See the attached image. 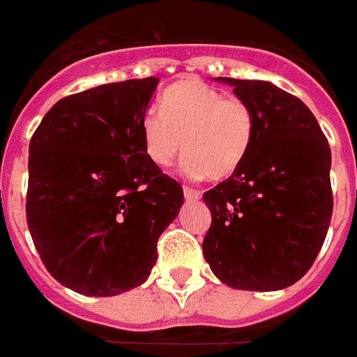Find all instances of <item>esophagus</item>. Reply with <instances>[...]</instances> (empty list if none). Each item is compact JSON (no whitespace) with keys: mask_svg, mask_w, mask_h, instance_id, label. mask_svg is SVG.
<instances>
[{"mask_svg":"<svg viewBox=\"0 0 357 357\" xmlns=\"http://www.w3.org/2000/svg\"><path fill=\"white\" fill-rule=\"evenodd\" d=\"M183 192L186 200H198V198H200V190H196V188H188V186H184Z\"/></svg>","mask_w":357,"mask_h":357,"instance_id":"esophagus-1","label":"esophagus"}]
</instances>
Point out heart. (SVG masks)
<instances>
[{
  "label": "heart",
  "mask_w": 357,
  "mask_h": 357,
  "mask_svg": "<svg viewBox=\"0 0 357 357\" xmlns=\"http://www.w3.org/2000/svg\"><path fill=\"white\" fill-rule=\"evenodd\" d=\"M253 128L255 117L243 100L200 80H183L162 94L161 109L141 117V139L157 167H169L183 149L188 176L226 181L245 161Z\"/></svg>",
  "instance_id": "obj_1"
}]
</instances>
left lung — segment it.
Masks as SVG:
<instances>
[{"label":"left lung","instance_id":"left-lung-1","mask_svg":"<svg viewBox=\"0 0 357 357\" xmlns=\"http://www.w3.org/2000/svg\"><path fill=\"white\" fill-rule=\"evenodd\" d=\"M214 80L251 107L255 128L243 165L202 196L212 212L204 259L231 289H287L312 267L328 231V141L312 112L275 84Z\"/></svg>","mask_w":357,"mask_h":357}]
</instances>
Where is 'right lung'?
Returning <instances> with one entry per match:
<instances>
[{
  "mask_svg": "<svg viewBox=\"0 0 357 357\" xmlns=\"http://www.w3.org/2000/svg\"><path fill=\"white\" fill-rule=\"evenodd\" d=\"M159 78L102 84L59 100L29 145L27 226L56 281L114 296L149 279L183 186L151 162L141 117Z\"/></svg>",
  "mask_w": 357,
  "mask_h": 357,
  "instance_id": "1",
  "label": "right lung"
}]
</instances>
